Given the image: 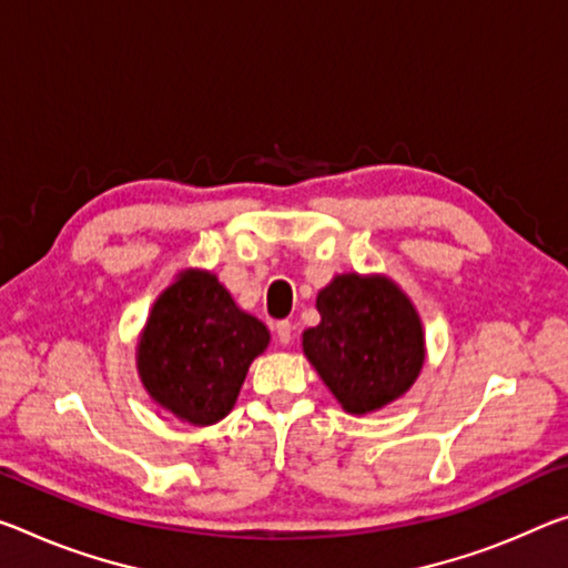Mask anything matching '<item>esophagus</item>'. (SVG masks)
<instances>
[{"mask_svg":"<svg viewBox=\"0 0 568 568\" xmlns=\"http://www.w3.org/2000/svg\"><path fill=\"white\" fill-rule=\"evenodd\" d=\"M275 336L283 346H287L293 341V323L291 321H277L275 323Z\"/></svg>","mask_w":568,"mask_h":568,"instance_id":"obj_1","label":"esophagus"}]
</instances>
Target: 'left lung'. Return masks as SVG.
<instances>
[{"instance_id":"1","label":"left lung","mask_w":568,"mask_h":568,"mask_svg":"<svg viewBox=\"0 0 568 568\" xmlns=\"http://www.w3.org/2000/svg\"><path fill=\"white\" fill-rule=\"evenodd\" d=\"M321 323L303 354L348 414L399 399L425 364V331L412 301L384 275H336L316 298Z\"/></svg>"}]
</instances>
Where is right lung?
<instances>
[{"instance_id":"right-lung-1","label":"right lung","mask_w":568,"mask_h":568,"mask_svg":"<svg viewBox=\"0 0 568 568\" xmlns=\"http://www.w3.org/2000/svg\"><path fill=\"white\" fill-rule=\"evenodd\" d=\"M270 344L263 321L240 311L217 275L184 270L159 295L136 348L149 397L192 425L235 407L250 364Z\"/></svg>"}]
</instances>
